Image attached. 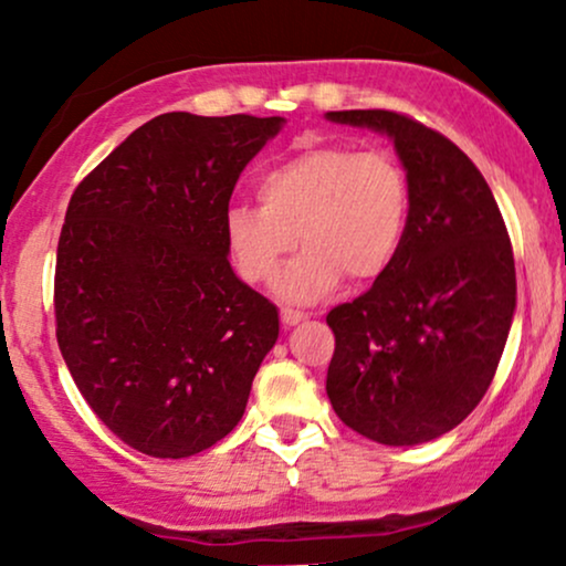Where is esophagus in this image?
<instances>
[{"mask_svg": "<svg viewBox=\"0 0 566 566\" xmlns=\"http://www.w3.org/2000/svg\"><path fill=\"white\" fill-rule=\"evenodd\" d=\"M302 319H306L304 312L291 310V306H283V310H281V323L283 325H298V323H302Z\"/></svg>", "mask_w": 566, "mask_h": 566, "instance_id": "34e87169", "label": "esophagus"}]
</instances>
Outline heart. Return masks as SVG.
<instances>
[{
	"instance_id": "1",
	"label": "heart",
	"mask_w": 566,
	"mask_h": 566,
	"mask_svg": "<svg viewBox=\"0 0 566 566\" xmlns=\"http://www.w3.org/2000/svg\"><path fill=\"white\" fill-rule=\"evenodd\" d=\"M256 191L260 207L235 205L226 214L230 260L249 283H268L298 239L306 249L275 281L289 302H319L344 275L375 283L399 260L411 188L388 151L306 146L270 165Z\"/></svg>"
}]
</instances>
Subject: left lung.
Instances as JSON below:
<instances>
[{
    "instance_id": "8db88e82",
    "label": "left lung",
    "mask_w": 566,
    "mask_h": 566,
    "mask_svg": "<svg viewBox=\"0 0 566 566\" xmlns=\"http://www.w3.org/2000/svg\"><path fill=\"white\" fill-rule=\"evenodd\" d=\"M325 117L388 136L411 188L399 260L327 315V399L369 441L428 443L478 407L504 354L517 310L504 218L472 159L438 130L388 109Z\"/></svg>"
}]
</instances>
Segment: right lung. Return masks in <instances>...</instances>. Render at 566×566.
Masks as SVG:
<instances>
[{"mask_svg":"<svg viewBox=\"0 0 566 566\" xmlns=\"http://www.w3.org/2000/svg\"><path fill=\"white\" fill-rule=\"evenodd\" d=\"M283 123L159 115L70 199L54 272L62 359L94 415L146 457L226 438L275 346L277 306L230 268L226 214Z\"/></svg>","mask_w":566,"mask_h":566,"instance_id":"right-lung-1","label":"right lung"}]
</instances>
